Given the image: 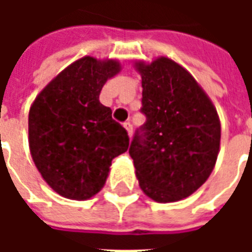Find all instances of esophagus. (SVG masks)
Returning <instances> with one entry per match:
<instances>
[{
  "instance_id": "esophagus-1",
  "label": "esophagus",
  "mask_w": 252,
  "mask_h": 252,
  "mask_svg": "<svg viewBox=\"0 0 252 252\" xmlns=\"http://www.w3.org/2000/svg\"><path fill=\"white\" fill-rule=\"evenodd\" d=\"M124 128H126V132H128V135L132 136V133H133V128H132L131 121H126V123H124Z\"/></svg>"
}]
</instances>
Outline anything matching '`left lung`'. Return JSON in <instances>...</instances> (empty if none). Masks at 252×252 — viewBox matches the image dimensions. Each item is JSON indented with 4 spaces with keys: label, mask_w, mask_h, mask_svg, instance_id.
<instances>
[{
    "label": "left lung",
    "mask_w": 252,
    "mask_h": 252,
    "mask_svg": "<svg viewBox=\"0 0 252 252\" xmlns=\"http://www.w3.org/2000/svg\"><path fill=\"white\" fill-rule=\"evenodd\" d=\"M140 112L146 123L133 135L129 155L139 185L158 202L189 197L211 175L220 148L215 106L185 68L167 58L137 63Z\"/></svg>",
    "instance_id": "1"
}]
</instances>
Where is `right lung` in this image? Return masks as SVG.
<instances>
[{
  "instance_id": "1",
  "label": "right lung",
  "mask_w": 252,
  "mask_h": 252,
  "mask_svg": "<svg viewBox=\"0 0 252 252\" xmlns=\"http://www.w3.org/2000/svg\"><path fill=\"white\" fill-rule=\"evenodd\" d=\"M119 71L116 61L85 57L54 78L31 106V155L58 194L79 201L97 194L112 160L128 150V132L99 102L102 86Z\"/></svg>"
}]
</instances>
